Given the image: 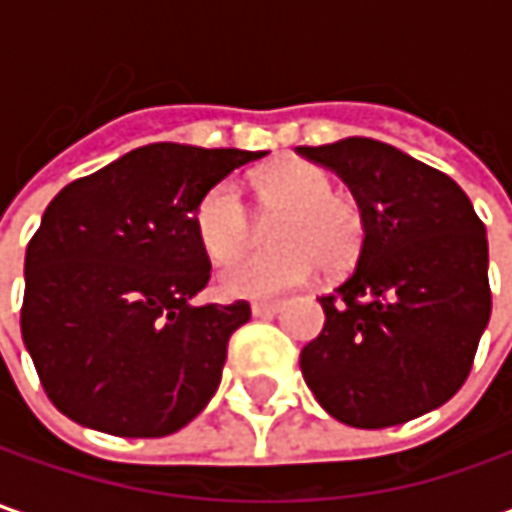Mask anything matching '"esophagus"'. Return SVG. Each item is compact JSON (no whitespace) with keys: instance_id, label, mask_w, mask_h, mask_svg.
Returning <instances> with one entry per match:
<instances>
[{"instance_id":"1","label":"esophagus","mask_w":512,"mask_h":512,"mask_svg":"<svg viewBox=\"0 0 512 512\" xmlns=\"http://www.w3.org/2000/svg\"><path fill=\"white\" fill-rule=\"evenodd\" d=\"M279 302H253L250 305V313L253 316H273V313H279Z\"/></svg>"}]
</instances>
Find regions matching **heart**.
Returning a JSON list of instances; mask_svg holds the SVG:
<instances>
[{
	"label": "heart",
	"mask_w": 512,
	"mask_h": 512,
	"mask_svg": "<svg viewBox=\"0 0 512 512\" xmlns=\"http://www.w3.org/2000/svg\"><path fill=\"white\" fill-rule=\"evenodd\" d=\"M256 202L276 216L270 250L236 253L250 236V216L233 182H219L193 213L196 239L210 259H225L216 287L233 299H270L305 285L319 267L344 273L364 247V213L350 196L333 190V176L310 162H279L256 176Z\"/></svg>",
	"instance_id": "heart-1"
}]
</instances>
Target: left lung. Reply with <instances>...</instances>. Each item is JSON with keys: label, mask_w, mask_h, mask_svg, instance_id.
<instances>
[{"label": "left lung", "mask_w": 512, "mask_h": 512, "mask_svg": "<svg viewBox=\"0 0 512 512\" xmlns=\"http://www.w3.org/2000/svg\"><path fill=\"white\" fill-rule=\"evenodd\" d=\"M364 213L356 270L322 296L325 327L299 364L316 402L362 430L404 424L459 393L490 322L487 233L447 173L350 136L296 148Z\"/></svg>", "instance_id": "8db88e82"}]
</instances>
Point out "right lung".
Returning <instances> with one entry per match:
<instances>
[{"label":"right lung","mask_w":512,"mask_h":512,"mask_svg":"<svg viewBox=\"0 0 512 512\" xmlns=\"http://www.w3.org/2000/svg\"><path fill=\"white\" fill-rule=\"evenodd\" d=\"M262 156L156 142L56 193L25 253L22 339L59 413L159 439L205 410L250 305H190L210 279L193 213Z\"/></svg>","instance_id":"add662e5"}]
</instances>
